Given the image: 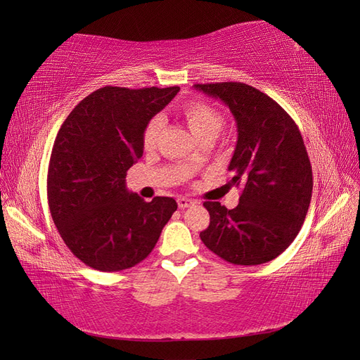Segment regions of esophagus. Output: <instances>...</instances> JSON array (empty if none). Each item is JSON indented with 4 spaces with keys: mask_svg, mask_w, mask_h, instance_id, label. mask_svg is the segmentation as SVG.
I'll use <instances>...</instances> for the list:
<instances>
[{
    "mask_svg": "<svg viewBox=\"0 0 360 360\" xmlns=\"http://www.w3.org/2000/svg\"><path fill=\"white\" fill-rule=\"evenodd\" d=\"M177 204H179L180 209H186V207L193 205V204H195V201L188 200V198H179V200H177Z\"/></svg>",
    "mask_w": 360,
    "mask_h": 360,
    "instance_id": "34e87169",
    "label": "esophagus"
}]
</instances>
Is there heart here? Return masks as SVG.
Returning <instances> with one entry per match:
<instances>
[{
  "mask_svg": "<svg viewBox=\"0 0 360 360\" xmlns=\"http://www.w3.org/2000/svg\"><path fill=\"white\" fill-rule=\"evenodd\" d=\"M180 112L183 118L186 120V123L195 134V136L200 138L201 141L216 138L224 126V115L210 103L202 101H191L183 103ZM162 129V117H153L150 120L143 132V144L146 148L155 147Z\"/></svg>",
  "mask_w": 360,
  "mask_h": 360,
  "instance_id": "obj_1",
  "label": "heart"
}]
</instances>
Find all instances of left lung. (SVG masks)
I'll return each instance as SVG.
<instances>
[{"mask_svg":"<svg viewBox=\"0 0 360 360\" xmlns=\"http://www.w3.org/2000/svg\"><path fill=\"white\" fill-rule=\"evenodd\" d=\"M193 86L233 112L238 136L228 171L230 183L243 186L236 209L204 202L210 225L201 240L231 264L267 263L292 243L309 209L312 168L300 130L284 108L248 84Z\"/></svg>","mask_w":360,"mask_h":360,"instance_id":"left-lung-1","label":"left lung"}]
</instances>
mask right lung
Listing matches in <instances>:
<instances>
[{
    "label": "right lung",
    "instance_id": "1",
    "mask_svg": "<svg viewBox=\"0 0 360 360\" xmlns=\"http://www.w3.org/2000/svg\"><path fill=\"white\" fill-rule=\"evenodd\" d=\"M180 90L106 85L73 108L53 141L48 204L66 246L84 264L120 271L146 259L177 210L169 197L150 202L126 189V172L143 156L151 117Z\"/></svg>",
    "mask_w": 360,
    "mask_h": 360
}]
</instances>
